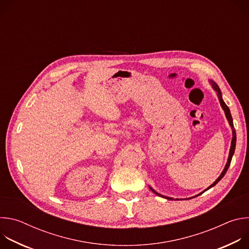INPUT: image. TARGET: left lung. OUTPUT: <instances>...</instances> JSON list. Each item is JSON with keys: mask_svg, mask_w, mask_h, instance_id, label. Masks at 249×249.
Instances as JSON below:
<instances>
[{"mask_svg": "<svg viewBox=\"0 0 249 249\" xmlns=\"http://www.w3.org/2000/svg\"><path fill=\"white\" fill-rule=\"evenodd\" d=\"M209 83H210V85H211V87L213 88V89H214L216 92H217V95H218V98H219V101H220V104H221V106H222V108H223V110L225 111V114H226V117H227V120L229 121V124H230V126H231V130H232V138H231V149H230V154H229V158H228V161H227V163H226V166H225V168H224V170L222 171V173L220 174V176L218 177V178L216 179V181L213 183V184H211L207 189H205L203 192H205V191H207V190H209L210 188H212V187H214L222 178L223 177L225 176V174H226V172H227V170H228V168H229V166H230V164H231V159H232V156H233V154H234V150H235V144H236V134H235V130H234V127H233V122H232V117H231V111H230V108L228 107V105L225 103V101L223 100V97H222V91H221V89H220V88H219V86L214 82V81H212V80H210L209 81ZM149 188L151 189V191L153 192V193H155L156 195H158V196H160V197H162V198H165V199H168V200H173V198H171V197H167V196H164V195H161V194H160V193H158L157 191H155L151 186H149ZM203 192H201V193H199L198 195H196V196H193V197H190V198H187V199H191V198H194V197H197V196H199V195H201ZM175 200H179V199H175Z\"/></svg>", "mask_w": 249, "mask_h": 249, "instance_id": "8db88e82", "label": "left lung"}]
</instances>
